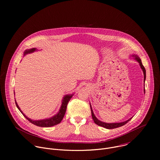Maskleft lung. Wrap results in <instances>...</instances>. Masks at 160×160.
Returning a JSON list of instances; mask_svg holds the SVG:
<instances>
[{
    "label": "left lung",
    "instance_id": "left-lung-1",
    "mask_svg": "<svg viewBox=\"0 0 160 160\" xmlns=\"http://www.w3.org/2000/svg\"><path fill=\"white\" fill-rule=\"evenodd\" d=\"M133 56L135 57V59L138 61L139 62V64L141 66V68H142V70L143 71V73H144V82H145V80H146V69L144 66L142 65V61H141V59L137 56V55H133ZM144 92H145V88H144ZM90 109H91V113H92V119L94 122V123L96 124H97L99 126H101V127H104L106 128H108V129H112V128H118V127H122L124 125H125L127 123H128V122H129L131 119L130 118L129 120L125 121V122H121V123H104V122H101L99 121L94 115V114L93 112V111L92 109V108H91V106H90Z\"/></svg>",
    "mask_w": 160,
    "mask_h": 160
}]
</instances>
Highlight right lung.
<instances>
[{"label": "right lung", "mask_w": 160, "mask_h": 160, "mask_svg": "<svg viewBox=\"0 0 160 160\" xmlns=\"http://www.w3.org/2000/svg\"><path fill=\"white\" fill-rule=\"evenodd\" d=\"M35 51H36V48H33L32 49L30 50H27L25 52V54H27V53H30V52H33ZM73 95H66L64 96L63 100H62V105L61 107L60 108V110L59 111V112L55 116H54L53 117L49 118V119H46V120H37V121H35V120H32L28 118H27L22 112L21 111L20 108H19L17 102L15 101V103L16 105L17 106V108H18V109L21 111V112L23 115V116L32 123H33L35 125L38 126V127H52L56 125H58L59 123H61V122L62 121L64 115L66 112V108H67V105L68 102L70 101V99H72Z\"/></svg>", "instance_id": "obj_1"}]
</instances>
